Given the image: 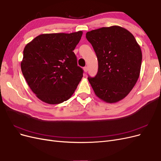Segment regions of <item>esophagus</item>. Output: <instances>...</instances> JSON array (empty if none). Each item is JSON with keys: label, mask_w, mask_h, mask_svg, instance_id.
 I'll list each match as a JSON object with an SVG mask.
<instances>
[{"label": "esophagus", "mask_w": 161, "mask_h": 161, "mask_svg": "<svg viewBox=\"0 0 161 161\" xmlns=\"http://www.w3.org/2000/svg\"><path fill=\"white\" fill-rule=\"evenodd\" d=\"M83 70H84V72H86L87 70H88V69H87L86 66H85V67L83 68Z\"/></svg>", "instance_id": "esophagus-1"}]
</instances>
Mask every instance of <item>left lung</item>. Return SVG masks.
<instances>
[{"instance_id":"left-lung-1","label":"left lung","mask_w":161,"mask_h":161,"mask_svg":"<svg viewBox=\"0 0 161 161\" xmlns=\"http://www.w3.org/2000/svg\"><path fill=\"white\" fill-rule=\"evenodd\" d=\"M86 37L98 60L97 74L88 77L95 95L109 103L123 99L140 76L142 55L135 37L116 25L88 31Z\"/></svg>"}]
</instances>
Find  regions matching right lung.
Wrapping results in <instances>:
<instances>
[{
	"label": "right lung",
	"mask_w": 161,
	"mask_h": 161,
	"mask_svg": "<svg viewBox=\"0 0 161 161\" xmlns=\"http://www.w3.org/2000/svg\"><path fill=\"white\" fill-rule=\"evenodd\" d=\"M82 35L81 31L42 34L24 48L21 71L41 101L59 104L74 93L83 76V70L77 65L73 52Z\"/></svg>",
	"instance_id": "right-lung-1"
}]
</instances>
